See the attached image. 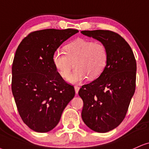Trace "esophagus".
<instances>
[{
	"instance_id": "34e87169",
	"label": "esophagus",
	"mask_w": 149,
	"mask_h": 149,
	"mask_svg": "<svg viewBox=\"0 0 149 149\" xmlns=\"http://www.w3.org/2000/svg\"><path fill=\"white\" fill-rule=\"evenodd\" d=\"M74 90L75 93H76V94H78L79 91V87H78V86H74Z\"/></svg>"
}]
</instances>
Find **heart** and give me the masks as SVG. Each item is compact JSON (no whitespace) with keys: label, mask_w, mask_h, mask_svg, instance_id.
<instances>
[{"label":"heart","mask_w":149,"mask_h":149,"mask_svg":"<svg viewBox=\"0 0 149 149\" xmlns=\"http://www.w3.org/2000/svg\"><path fill=\"white\" fill-rule=\"evenodd\" d=\"M65 51L60 49L55 50L52 61L64 79L69 77L74 63L75 69L68 79L72 84L81 83L87 77L91 79L98 77L107 64L108 53L106 47L92 40H75L66 45Z\"/></svg>","instance_id":"obj_1"}]
</instances>
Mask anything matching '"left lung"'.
Returning <instances> with one entry per match:
<instances>
[{
	"mask_svg": "<svg viewBox=\"0 0 149 149\" xmlns=\"http://www.w3.org/2000/svg\"><path fill=\"white\" fill-rule=\"evenodd\" d=\"M81 33L98 40L108 50L102 74L79 91L84 102V122L93 131L106 133L117 127L127 113L135 91L136 61L131 47L117 33L102 30Z\"/></svg>",
	"mask_w": 149,
	"mask_h": 149,
	"instance_id": "obj_1",
	"label": "left lung"
}]
</instances>
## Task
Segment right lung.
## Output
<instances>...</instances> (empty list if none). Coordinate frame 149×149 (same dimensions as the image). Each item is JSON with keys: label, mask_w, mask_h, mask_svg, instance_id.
<instances>
[{"label": "right lung", "mask_w": 149, "mask_h": 149, "mask_svg": "<svg viewBox=\"0 0 149 149\" xmlns=\"http://www.w3.org/2000/svg\"><path fill=\"white\" fill-rule=\"evenodd\" d=\"M77 30L46 29L31 32L18 45L12 64V91L22 120L38 133L52 130L74 97L52 61L55 50Z\"/></svg>", "instance_id": "1"}]
</instances>
